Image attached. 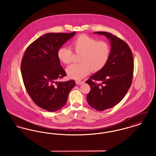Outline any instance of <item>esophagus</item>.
<instances>
[{"instance_id":"34e87169","label":"esophagus","mask_w":156,"mask_h":156,"mask_svg":"<svg viewBox=\"0 0 156 156\" xmlns=\"http://www.w3.org/2000/svg\"><path fill=\"white\" fill-rule=\"evenodd\" d=\"M83 83V81H76V85H81V84H82Z\"/></svg>"}]
</instances>
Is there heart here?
Instances as JSON below:
<instances>
[{"label":"heart","instance_id":"b5f03b06","mask_svg":"<svg viewBox=\"0 0 156 156\" xmlns=\"http://www.w3.org/2000/svg\"><path fill=\"white\" fill-rule=\"evenodd\" d=\"M75 52L81 53L79 64H73L67 67V75L73 79L81 80L92 71L96 73L106 66L111 53L109 44L103 41H98L96 38L87 35H81L71 42ZM73 52L66 46L59 47L57 57L64 64H69L72 59Z\"/></svg>","mask_w":156,"mask_h":156}]
</instances>
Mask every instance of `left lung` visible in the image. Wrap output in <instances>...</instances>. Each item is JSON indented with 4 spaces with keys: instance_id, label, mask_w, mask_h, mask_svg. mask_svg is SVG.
Masks as SVG:
<instances>
[{
    "instance_id": "8db88e82",
    "label": "left lung",
    "mask_w": 156,
    "mask_h": 156,
    "mask_svg": "<svg viewBox=\"0 0 156 156\" xmlns=\"http://www.w3.org/2000/svg\"><path fill=\"white\" fill-rule=\"evenodd\" d=\"M94 33L105 36L111 47L106 66L86 81L90 87L88 103L97 111H103L117 105L125 96L132 83L133 58L129 45L119 37L104 31Z\"/></svg>"
}]
</instances>
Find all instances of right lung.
<instances>
[{"label": "right lung", "mask_w": 156, "mask_h": 156, "mask_svg": "<svg viewBox=\"0 0 156 156\" xmlns=\"http://www.w3.org/2000/svg\"><path fill=\"white\" fill-rule=\"evenodd\" d=\"M50 33L44 34L27 48L21 64L24 86L34 102L50 112L62 108L74 88V80L57 82L66 75L60 65L57 51L75 34Z\"/></svg>", "instance_id": "1"}]
</instances>
